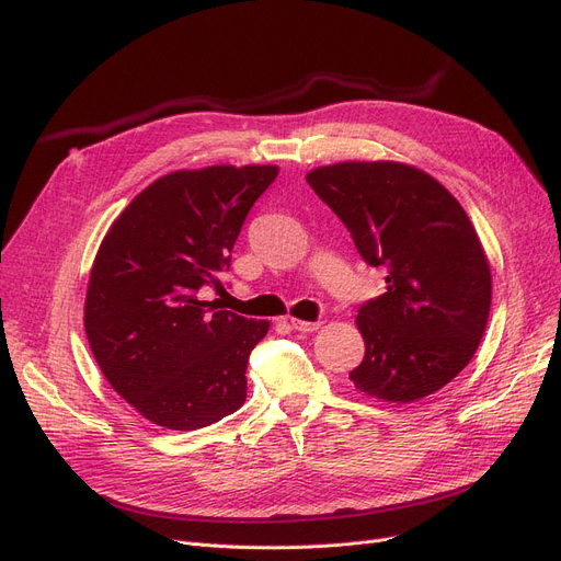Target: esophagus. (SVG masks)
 Instances as JSON below:
<instances>
[{
	"label": "esophagus",
	"mask_w": 561,
	"mask_h": 561,
	"mask_svg": "<svg viewBox=\"0 0 561 561\" xmlns=\"http://www.w3.org/2000/svg\"><path fill=\"white\" fill-rule=\"evenodd\" d=\"M290 325H293V330H298V332H305V334H309V332H316V330H320V320H316V322H309V320H302V318H290Z\"/></svg>",
	"instance_id": "34e87169"
}]
</instances>
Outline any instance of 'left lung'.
Segmentation results:
<instances>
[{
  "label": "left lung",
  "mask_w": 561,
  "mask_h": 561,
  "mask_svg": "<svg viewBox=\"0 0 561 561\" xmlns=\"http://www.w3.org/2000/svg\"><path fill=\"white\" fill-rule=\"evenodd\" d=\"M307 182L387 273V293L357 313L366 355L352 387L398 404L444 389L473 359L491 309L489 259L463 206L398 161L322 165Z\"/></svg>",
  "instance_id": "left-lung-1"
}]
</instances>
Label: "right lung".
I'll list each match as a JSON object with an SVG mask.
<instances>
[{
  "instance_id": "right-lung-1",
  "label": "right lung",
  "mask_w": 561,
  "mask_h": 561,
  "mask_svg": "<svg viewBox=\"0 0 561 561\" xmlns=\"http://www.w3.org/2000/svg\"><path fill=\"white\" fill-rule=\"evenodd\" d=\"M277 165L176 170L108 227L85 290L83 328L117 396L165 430H199L248 398V359L268 320L199 298L222 288L231 250Z\"/></svg>"
}]
</instances>
